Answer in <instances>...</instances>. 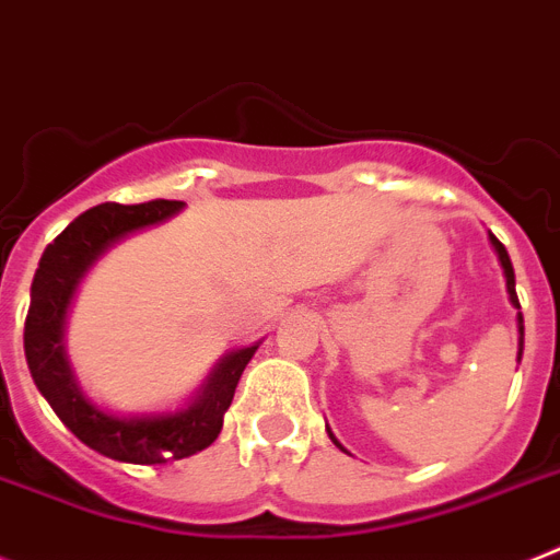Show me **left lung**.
<instances>
[{"label": "left lung", "mask_w": 560, "mask_h": 560, "mask_svg": "<svg viewBox=\"0 0 560 560\" xmlns=\"http://www.w3.org/2000/svg\"><path fill=\"white\" fill-rule=\"evenodd\" d=\"M488 240H490V245H493L495 256H499V265H502V270H504V281H508L510 304H513L515 310H522V307H518V295H515V273H513V261H510L508 250H504V245H502V242H499V240H495L493 233H488ZM515 324H518V354H515V358H518V361H522V352H524V318H522V313L515 315ZM327 434H329V440H332L335 445H338V448L343 451V454H347V448H343V445H340V442L335 440V434H332V431H329V428H327Z\"/></svg>", "instance_id": "left-lung-1"}]
</instances>
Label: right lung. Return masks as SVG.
Masks as SVG:
<instances>
[{
  "label": "right lung",
  "instance_id": "1",
  "mask_svg": "<svg viewBox=\"0 0 560 560\" xmlns=\"http://www.w3.org/2000/svg\"><path fill=\"white\" fill-rule=\"evenodd\" d=\"M186 208L174 199H152L143 206H95L72 220L45 256L31 284V310L24 320V358L33 383L58 420L92 451L132 465H163L186 459L208 448L222 431V420L233 400L242 372L259 343L233 349L217 361L202 386L183 406L168 411L118 415L98 406L78 383L67 358V315L78 287L95 261L132 233L172 220Z\"/></svg>",
  "mask_w": 560,
  "mask_h": 560
}]
</instances>
